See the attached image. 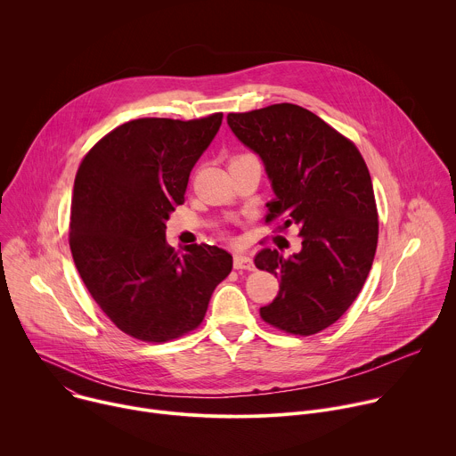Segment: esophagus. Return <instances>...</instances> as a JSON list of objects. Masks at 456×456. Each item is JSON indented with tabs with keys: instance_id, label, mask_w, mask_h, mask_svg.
<instances>
[{
	"instance_id": "34e87169",
	"label": "esophagus",
	"mask_w": 456,
	"mask_h": 456,
	"mask_svg": "<svg viewBox=\"0 0 456 456\" xmlns=\"http://www.w3.org/2000/svg\"><path fill=\"white\" fill-rule=\"evenodd\" d=\"M232 265H234L236 271H254L252 259L248 256H243V254H234Z\"/></svg>"
}]
</instances>
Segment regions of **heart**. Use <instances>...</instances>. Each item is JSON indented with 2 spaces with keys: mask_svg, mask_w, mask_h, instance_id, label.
<instances>
[{
  "mask_svg": "<svg viewBox=\"0 0 456 456\" xmlns=\"http://www.w3.org/2000/svg\"><path fill=\"white\" fill-rule=\"evenodd\" d=\"M238 157H241V155H238ZM234 159H236V157H234Z\"/></svg>",
  "mask_w": 456,
  "mask_h": 456,
  "instance_id": "b5f03b06",
  "label": "heart"
}]
</instances>
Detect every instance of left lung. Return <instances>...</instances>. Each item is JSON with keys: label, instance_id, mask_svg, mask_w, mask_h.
<instances>
[{"label": "left lung", "instance_id": "obj_1", "mask_svg": "<svg viewBox=\"0 0 456 456\" xmlns=\"http://www.w3.org/2000/svg\"><path fill=\"white\" fill-rule=\"evenodd\" d=\"M227 122L273 180L265 222L301 236L289 257L276 248L256 254L254 265L281 280L259 315L287 334L314 336L350 308L373 264L379 215L366 162L348 137L297 104L229 113Z\"/></svg>", "mask_w": 456, "mask_h": 456}]
</instances>
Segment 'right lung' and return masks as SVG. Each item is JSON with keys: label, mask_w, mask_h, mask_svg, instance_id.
I'll return each mask as SVG.
<instances>
[{"label": "right lung", "mask_w": 456, "mask_h": 456, "mask_svg": "<svg viewBox=\"0 0 456 456\" xmlns=\"http://www.w3.org/2000/svg\"><path fill=\"white\" fill-rule=\"evenodd\" d=\"M224 113L178 120L146 117L117 126L81 160L70 248L88 292L118 330L167 343L199 329L232 256L208 243L175 250L166 220Z\"/></svg>", "instance_id": "1"}]
</instances>
